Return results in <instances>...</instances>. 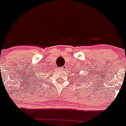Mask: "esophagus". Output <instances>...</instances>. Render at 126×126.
Wrapping results in <instances>:
<instances>
[{
    "instance_id": "esophagus-1",
    "label": "esophagus",
    "mask_w": 126,
    "mask_h": 126,
    "mask_svg": "<svg viewBox=\"0 0 126 126\" xmlns=\"http://www.w3.org/2000/svg\"><path fill=\"white\" fill-rule=\"evenodd\" d=\"M66 68H67V66L66 65H64L61 67V69L63 70H66Z\"/></svg>"
}]
</instances>
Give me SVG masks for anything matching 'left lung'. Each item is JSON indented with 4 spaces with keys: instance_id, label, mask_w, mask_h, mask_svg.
Returning <instances> with one entry per match:
<instances>
[{
    "instance_id": "1",
    "label": "left lung",
    "mask_w": 126,
    "mask_h": 126,
    "mask_svg": "<svg viewBox=\"0 0 126 126\" xmlns=\"http://www.w3.org/2000/svg\"><path fill=\"white\" fill-rule=\"evenodd\" d=\"M83 80H84V81H85V80H84V79H83ZM81 81H82V80H81Z\"/></svg>"
}]
</instances>
